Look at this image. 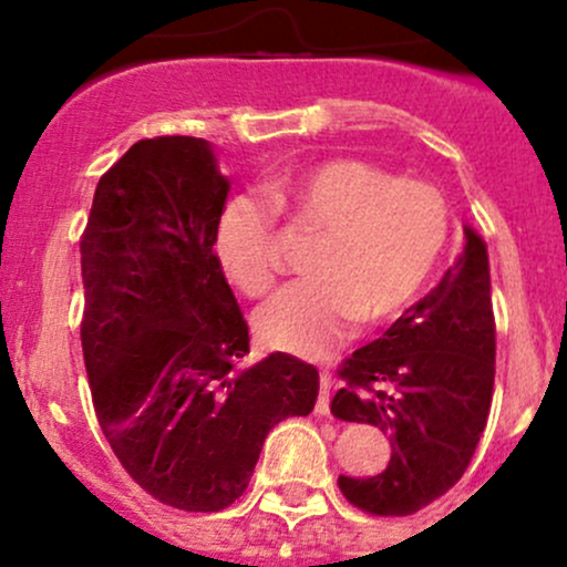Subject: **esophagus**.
<instances>
[{"label": "esophagus", "mask_w": 567, "mask_h": 567, "mask_svg": "<svg viewBox=\"0 0 567 567\" xmlns=\"http://www.w3.org/2000/svg\"><path fill=\"white\" fill-rule=\"evenodd\" d=\"M330 392H333V375L328 368H322L320 373V402H317V413H328L330 410Z\"/></svg>", "instance_id": "1"}]
</instances>
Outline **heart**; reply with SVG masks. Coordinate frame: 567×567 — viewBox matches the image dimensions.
I'll return each instance as SVG.
<instances>
[{
    "mask_svg": "<svg viewBox=\"0 0 567 567\" xmlns=\"http://www.w3.org/2000/svg\"><path fill=\"white\" fill-rule=\"evenodd\" d=\"M277 213L322 229L315 277L292 282L256 311L269 347L317 357L357 320L396 315L419 292L447 237V207L424 181L392 178L360 159H324L264 186ZM271 210L247 194L220 207L213 256L237 290L261 296L275 282Z\"/></svg>",
    "mask_w": 567,
    "mask_h": 567,
    "instance_id": "1",
    "label": "heart"
}]
</instances>
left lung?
<instances>
[{
    "instance_id": "8db88e82",
    "label": "left lung",
    "mask_w": 567,
    "mask_h": 567,
    "mask_svg": "<svg viewBox=\"0 0 567 567\" xmlns=\"http://www.w3.org/2000/svg\"><path fill=\"white\" fill-rule=\"evenodd\" d=\"M496 322L487 245L470 224L437 288L343 362L330 410L379 426L392 442L375 477H338L351 504L381 517L424 509L458 483L487 424Z\"/></svg>"
}]
</instances>
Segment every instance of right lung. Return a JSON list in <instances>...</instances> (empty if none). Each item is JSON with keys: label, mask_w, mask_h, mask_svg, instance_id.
Listing matches in <instances>:
<instances>
[{"label": "right lung", "mask_w": 567, "mask_h": 567, "mask_svg": "<svg viewBox=\"0 0 567 567\" xmlns=\"http://www.w3.org/2000/svg\"><path fill=\"white\" fill-rule=\"evenodd\" d=\"M229 192L213 143L138 141L97 181L80 243L97 424L143 491L186 512L243 496L266 434L320 392L317 368L282 351L245 365L250 336L213 256Z\"/></svg>", "instance_id": "1"}]
</instances>
